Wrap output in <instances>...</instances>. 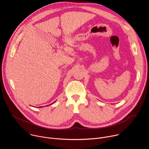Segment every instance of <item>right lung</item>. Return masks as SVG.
I'll return each mask as SVG.
<instances>
[{
  "label": "right lung",
  "mask_w": 149,
  "mask_h": 149,
  "mask_svg": "<svg viewBox=\"0 0 149 149\" xmlns=\"http://www.w3.org/2000/svg\"><path fill=\"white\" fill-rule=\"evenodd\" d=\"M53 103H54V102H53ZM53 103H52V104H53ZM50 105H51V104H50Z\"/></svg>",
  "instance_id": "add662e5"
}]
</instances>
